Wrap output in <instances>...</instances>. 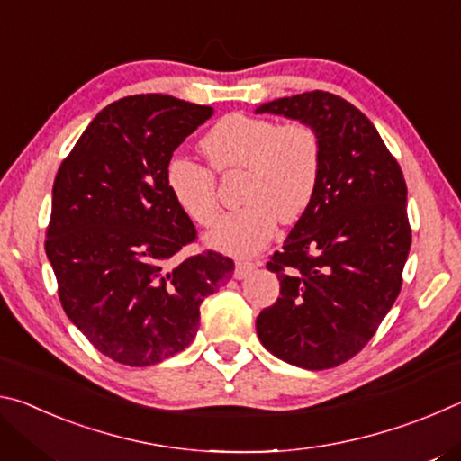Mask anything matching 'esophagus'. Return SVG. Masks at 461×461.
<instances>
[{"label":"esophagus","instance_id":"1","mask_svg":"<svg viewBox=\"0 0 461 461\" xmlns=\"http://www.w3.org/2000/svg\"><path fill=\"white\" fill-rule=\"evenodd\" d=\"M256 267H258V262H249V260H238L236 262V272H233V276L236 278H246L249 272H252Z\"/></svg>","mask_w":461,"mask_h":461}]
</instances>
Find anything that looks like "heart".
Listing matches in <instances>:
<instances>
[{
	"label": "heart",
	"mask_w": 461,
	"mask_h": 461,
	"mask_svg": "<svg viewBox=\"0 0 461 461\" xmlns=\"http://www.w3.org/2000/svg\"><path fill=\"white\" fill-rule=\"evenodd\" d=\"M201 152L216 173L244 170L246 175L240 194L246 205L223 215L207 238L213 248L236 256L254 254L267 246L276 220H299L313 201L321 175V140L313 126L301 120L276 123L260 115H223L203 136ZM212 171L175 156L165 173L176 205L205 228L220 213Z\"/></svg>",
	"instance_id": "b5f03b06"
}]
</instances>
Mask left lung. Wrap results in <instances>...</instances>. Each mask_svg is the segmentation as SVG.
<instances>
[{"instance_id":"8db88e82","label":"left lung","mask_w":461,"mask_h":461,"mask_svg":"<svg viewBox=\"0 0 461 461\" xmlns=\"http://www.w3.org/2000/svg\"><path fill=\"white\" fill-rule=\"evenodd\" d=\"M256 112L307 122L321 140L317 191L267 264L280 296L260 311L256 331L280 360L335 368L362 352L401 293L407 183L372 122L339 95L307 91Z\"/></svg>"}]
</instances>
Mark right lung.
Wrapping results in <instances>:
<instances>
[{
	"label": "right lung",
	"mask_w": 461,
	"mask_h": 461,
	"mask_svg": "<svg viewBox=\"0 0 461 461\" xmlns=\"http://www.w3.org/2000/svg\"><path fill=\"white\" fill-rule=\"evenodd\" d=\"M213 107L146 93L113 101L60 162L46 256L67 317L113 362L152 366L189 346L199 307L231 278L213 249L170 260L197 230L167 186L173 152Z\"/></svg>",
	"instance_id": "add662e5"
}]
</instances>
